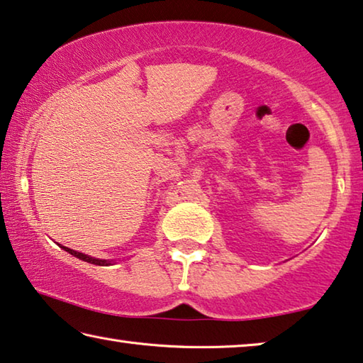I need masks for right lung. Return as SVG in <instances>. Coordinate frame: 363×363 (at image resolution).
Instances as JSON below:
<instances>
[{"instance_id":"right-lung-1","label":"right lung","mask_w":363,"mask_h":363,"mask_svg":"<svg viewBox=\"0 0 363 363\" xmlns=\"http://www.w3.org/2000/svg\"><path fill=\"white\" fill-rule=\"evenodd\" d=\"M61 248H63L65 252H68L69 255L76 256V258H79V259H82V261H86V263L97 264V266H108V264H111V261H110V259H99V258H92V256L84 255V253H79V252H74V250H71V248H68V247H61Z\"/></svg>"}]
</instances>
